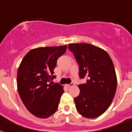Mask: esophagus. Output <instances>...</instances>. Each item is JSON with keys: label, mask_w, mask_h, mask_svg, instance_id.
I'll return each mask as SVG.
<instances>
[{"label": "esophagus", "mask_w": 132, "mask_h": 132, "mask_svg": "<svg viewBox=\"0 0 132 132\" xmlns=\"http://www.w3.org/2000/svg\"><path fill=\"white\" fill-rule=\"evenodd\" d=\"M66 86H67V87H73V86H74V83H73V82H71V83L69 84V85H66Z\"/></svg>", "instance_id": "esophagus-1"}]
</instances>
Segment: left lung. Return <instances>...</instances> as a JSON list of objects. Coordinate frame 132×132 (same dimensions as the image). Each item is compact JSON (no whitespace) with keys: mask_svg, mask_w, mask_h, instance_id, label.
<instances>
[{"mask_svg":"<svg viewBox=\"0 0 132 132\" xmlns=\"http://www.w3.org/2000/svg\"><path fill=\"white\" fill-rule=\"evenodd\" d=\"M68 48L79 65V77L87 79L78 86L80 93L74 98L77 110L87 118L101 116L111 104L117 87L112 61L105 50L91 44H70Z\"/></svg>","mask_w":132,"mask_h":132,"instance_id":"left-lung-1","label":"left lung"}]
</instances>
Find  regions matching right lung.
Listing matches in <instances>:
<instances>
[{"label":"right lung","mask_w":132,"mask_h":132,"mask_svg":"<svg viewBox=\"0 0 132 132\" xmlns=\"http://www.w3.org/2000/svg\"><path fill=\"white\" fill-rule=\"evenodd\" d=\"M67 45L31 50L21 61L17 73V87L20 98L31 114L47 118L57 110L63 87L50 83L55 78L53 70Z\"/></svg>","instance_id":"obj_1"}]
</instances>
